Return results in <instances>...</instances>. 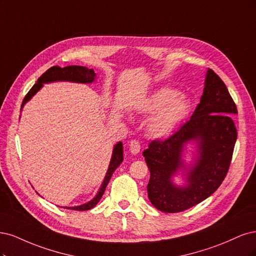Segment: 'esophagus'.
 <instances>
[{
	"label": "esophagus",
	"instance_id": "34e87169",
	"mask_svg": "<svg viewBox=\"0 0 256 256\" xmlns=\"http://www.w3.org/2000/svg\"><path fill=\"white\" fill-rule=\"evenodd\" d=\"M130 151L133 154H138L140 152V144L138 140H132L130 144Z\"/></svg>",
	"mask_w": 256,
	"mask_h": 256
}]
</instances>
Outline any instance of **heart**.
I'll return each mask as SVG.
<instances>
[{
	"mask_svg": "<svg viewBox=\"0 0 256 256\" xmlns=\"http://www.w3.org/2000/svg\"><path fill=\"white\" fill-rule=\"evenodd\" d=\"M142 110L148 114H154L149 126L154 137H164L170 134L190 110V102L184 96L169 88H162L154 92L144 102Z\"/></svg>",
	"mask_w": 256,
	"mask_h": 256,
	"instance_id": "1",
	"label": "heart"
}]
</instances>
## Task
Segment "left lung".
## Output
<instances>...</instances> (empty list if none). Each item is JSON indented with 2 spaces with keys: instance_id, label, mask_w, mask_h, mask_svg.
<instances>
[{
  "instance_id": "obj_1",
  "label": "left lung",
  "mask_w": 256,
  "mask_h": 256,
  "mask_svg": "<svg viewBox=\"0 0 256 256\" xmlns=\"http://www.w3.org/2000/svg\"><path fill=\"white\" fill-rule=\"evenodd\" d=\"M230 114L237 107L217 74L208 70L205 87L192 118L166 139H155L142 155L150 170L148 196L164 212H178L192 208L215 192L224 182L232 160L237 130ZM194 140L198 156L188 172V185L173 184L170 178L180 168L184 146Z\"/></svg>"
}]
</instances>
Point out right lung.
<instances>
[{
	"instance_id": "1",
	"label": "right lung",
	"mask_w": 256,
	"mask_h": 256,
	"mask_svg": "<svg viewBox=\"0 0 256 256\" xmlns=\"http://www.w3.org/2000/svg\"><path fill=\"white\" fill-rule=\"evenodd\" d=\"M94 78H96V73L92 69L80 67V66H67V67H64V68H60L58 66H54V67H51L50 69L46 70L42 76L38 78L37 83L30 88L26 98H24V100L22 101L21 110L24 106V104H26L46 83H52V82H57V80H69V82H76V83L86 84V83H92V82L94 80ZM122 160H123V146H122V142H118L114 146L108 170H107L105 178L103 180V184L100 188V190H98V192L96 194V196L92 201H89L86 204L73 206V208H64L73 210H88L90 208H94L96 203L101 200V198L105 192V188L107 184H108L112 173L118 168V166L122 162Z\"/></svg>"
}]
</instances>
